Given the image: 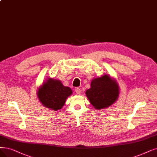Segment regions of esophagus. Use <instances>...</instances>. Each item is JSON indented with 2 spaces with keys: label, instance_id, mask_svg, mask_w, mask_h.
<instances>
[{
  "label": "esophagus",
  "instance_id": "obj_1",
  "mask_svg": "<svg viewBox=\"0 0 157 157\" xmlns=\"http://www.w3.org/2000/svg\"><path fill=\"white\" fill-rule=\"evenodd\" d=\"M75 92H76V93L77 94V95H80L81 90H80V89L79 88V87H77V88L75 89Z\"/></svg>",
  "mask_w": 157,
  "mask_h": 157
}]
</instances>
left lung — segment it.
I'll use <instances>...</instances> for the list:
<instances>
[{
  "label": "left lung",
  "mask_w": 157,
  "mask_h": 157,
  "mask_svg": "<svg viewBox=\"0 0 157 157\" xmlns=\"http://www.w3.org/2000/svg\"><path fill=\"white\" fill-rule=\"evenodd\" d=\"M119 93L120 87L116 80L104 74L91 80V87L86 90V95L95 109H102L113 104L118 98Z\"/></svg>",
  "instance_id": "left-lung-1"
}]
</instances>
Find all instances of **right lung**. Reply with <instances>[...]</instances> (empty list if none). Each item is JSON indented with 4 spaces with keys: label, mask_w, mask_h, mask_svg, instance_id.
<instances>
[{
    "label": "right lung",
    "mask_w": 157,
    "mask_h": 157,
    "mask_svg": "<svg viewBox=\"0 0 157 157\" xmlns=\"http://www.w3.org/2000/svg\"><path fill=\"white\" fill-rule=\"evenodd\" d=\"M72 93L70 87L64 86L60 80L48 78L39 87L36 95L44 107L57 111L63 107Z\"/></svg>",
    "instance_id": "add662e5"
}]
</instances>
